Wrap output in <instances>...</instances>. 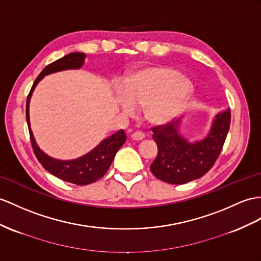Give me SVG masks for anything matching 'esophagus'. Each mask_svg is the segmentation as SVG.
Here are the masks:
<instances>
[{"mask_svg":"<svg viewBox=\"0 0 261 261\" xmlns=\"http://www.w3.org/2000/svg\"><path fill=\"white\" fill-rule=\"evenodd\" d=\"M130 137L132 139H134V141H142V139L145 137V134L142 132H134Z\"/></svg>","mask_w":261,"mask_h":261,"instance_id":"34e87169","label":"esophagus"}]
</instances>
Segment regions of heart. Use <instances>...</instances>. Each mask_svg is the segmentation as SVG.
Here are the masks:
<instances>
[{
    "instance_id": "heart-1",
    "label": "heart",
    "mask_w": 261,
    "mask_h": 261,
    "mask_svg": "<svg viewBox=\"0 0 261 261\" xmlns=\"http://www.w3.org/2000/svg\"><path fill=\"white\" fill-rule=\"evenodd\" d=\"M193 83L178 69L150 65L132 73L119 91L118 105L127 115L143 107L144 116L152 124H167L178 117L192 97Z\"/></svg>"
}]
</instances>
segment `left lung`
Returning a JSON list of instances; mask_svg holds the SVG:
<instances>
[{"mask_svg":"<svg viewBox=\"0 0 261 261\" xmlns=\"http://www.w3.org/2000/svg\"><path fill=\"white\" fill-rule=\"evenodd\" d=\"M181 118L167 125L152 127L158 154L150 170L165 182L180 185L204 176L217 160L230 126V110L219 112L208 134L200 141L189 142L180 134Z\"/></svg>","mask_w":261,"mask_h":261,"instance_id":"left-lung-1","label":"left lung"}]
</instances>
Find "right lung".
Wrapping results in <instances>:
<instances>
[{
  "mask_svg": "<svg viewBox=\"0 0 261 261\" xmlns=\"http://www.w3.org/2000/svg\"><path fill=\"white\" fill-rule=\"evenodd\" d=\"M85 59L86 55L84 53L74 52L50 63L37 76L27 99V122L29 126L32 147H33L36 158L44 168L49 171L52 175L56 176L57 178L80 186L88 185V184L96 181L107 173L116 152L126 142V134L124 130L120 129L117 133H114L112 136L103 139L96 147L93 148L84 156H81L71 161L56 160V158L45 154L39 147V145L36 144L30 123V100L36 85L39 84V82L44 76L56 72L66 71V69H80L84 65Z\"/></svg>",
  "mask_w": 261,
  "mask_h": 261,
  "instance_id": "add662e5",
  "label": "right lung"
}]
</instances>
